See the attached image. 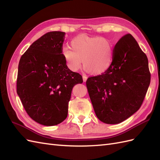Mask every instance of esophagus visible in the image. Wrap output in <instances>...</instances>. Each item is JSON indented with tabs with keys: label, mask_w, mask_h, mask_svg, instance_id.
<instances>
[{
	"label": "esophagus",
	"mask_w": 160,
	"mask_h": 160,
	"mask_svg": "<svg viewBox=\"0 0 160 160\" xmlns=\"http://www.w3.org/2000/svg\"><path fill=\"white\" fill-rule=\"evenodd\" d=\"M87 79H88V77H87L86 75H83V80L84 82H85L87 81Z\"/></svg>",
	"instance_id": "34e87169"
}]
</instances>
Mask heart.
<instances>
[{
	"mask_svg": "<svg viewBox=\"0 0 160 160\" xmlns=\"http://www.w3.org/2000/svg\"><path fill=\"white\" fill-rule=\"evenodd\" d=\"M71 47H62L61 55L72 71H78L83 62L84 70L93 75H101L113 62V47L107 38L80 35L72 38Z\"/></svg>",
	"mask_w": 160,
	"mask_h": 160,
	"instance_id": "1",
	"label": "heart"
}]
</instances>
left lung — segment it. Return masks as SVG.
I'll return each mask as SVG.
<instances>
[{
	"mask_svg": "<svg viewBox=\"0 0 160 160\" xmlns=\"http://www.w3.org/2000/svg\"><path fill=\"white\" fill-rule=\"evenodd\" d=\"M150 79L146 55L132 35L123 36L114 47L109 68L86 81L97 117L107 124L128 119L141 107Z\"/></svg>",
	"mask_w": 160,
	"mask_h": 160,
	"instance_id": "obj_1",
	"label": "left lung"
}]
</instances>
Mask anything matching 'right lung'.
<instances>
[{
  "mask_svg": "<svg viewBox=\"0 0 160 160\" xmlns=\"http://www.w3.org/2000/svg\"><path fill=\"white\" fill-rule=\"evenodd\" d=\"M65 32L46 33L34 42L21 57L17 92L27 114L46 126L67 118L73 87L82 76L67 67L61 55Z\"/></svg>",
  "mask_w": 160,
  "mask_h": 160,
  "instance_id": "1",
  "label": "right lung"
}]
</instances>
